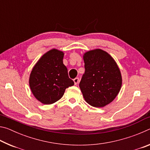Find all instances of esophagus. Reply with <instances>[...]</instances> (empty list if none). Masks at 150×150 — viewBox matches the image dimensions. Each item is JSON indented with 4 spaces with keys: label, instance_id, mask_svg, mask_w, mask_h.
Listing matches in <instances>:
<instances>
[{
    "label": "esophagus",
    "instance_id": "34e87169",
    "mask_svg": "<svg viewBox=\"0 0 150 150\" xmlns=\"http://www.w3.org/2000/svg\"><path fill=\"white\" fill-rule=\"evenodd\" d=\"M73 81H74L75 85H77L78 84L79 81V78H78V77H76V78H75V79H73Z\"/></svg>",
    "mask_w": 150,
    "mask_h": 150
}]
</instances>
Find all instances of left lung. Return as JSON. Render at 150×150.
Segmentation results:
<instances>
[{"instance_id":"1","label":"left lung","mask_w":150,"mask_h":150,"mask_svg":"<svg viewBox=\"0 0 150 150\" xmlns=\"http://www.w3.org/2000/svg\"><path fill=\"white\" fill-rule=\"evenodd\" d=\"M85 71L79 83L85 100L94 107H104L115 100L122 84L121 72L113 57L95 49L83 55Z\"/></svg>"}]
</instances>
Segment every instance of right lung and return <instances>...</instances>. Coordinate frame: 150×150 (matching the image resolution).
Returning a JSON list of instances; mask_svg holds the SVG:
<instances>
[{
  "label": "right lung",
  "mask_w": 150,
  "mask_h": 150,
  "mask_svg": "<svg viewBox=\"0 0 150 150\" xmlns=\"http://www.w3.org/2000/svg\"><path fill=\"white\" fill-rule=\"evenodd\" d=\"M63 57L62 51L50 50L40 58L30 73V89L34 97L44 105L57 102L66 88L74 85L63 64Z\"/></svg>",
  "instance_id": "add662e5"
}]
</instances>
